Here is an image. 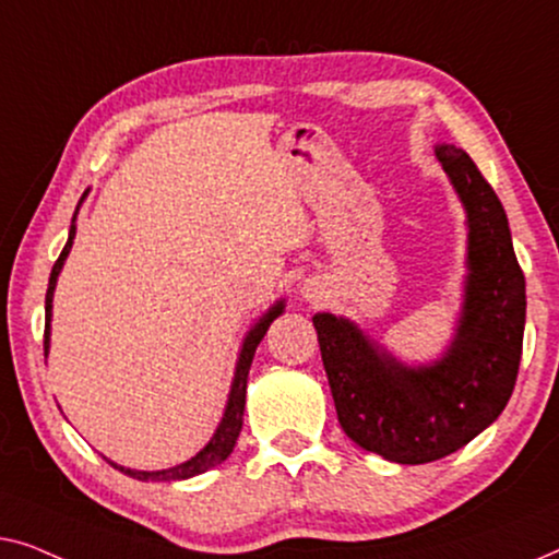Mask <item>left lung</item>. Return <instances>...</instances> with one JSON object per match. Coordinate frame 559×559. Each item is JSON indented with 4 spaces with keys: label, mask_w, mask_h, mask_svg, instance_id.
Segmentation results:
<instances>
[{
    "label": "left lung",
    "mask_w": 559,
    "mask_h": 559,
    "mask_svg": "<svg viewBox=\"0 0 559 559\" xmlns=\"http://www.w3.org/2000/svg\"><path fill=\"white\" fill-rule=\"evenodd\" d=\"M436 156L468 215L466 304L445 357L411 369L352 321L313 317L342 430L411 466L451 455L499 418L516 384L526 317L524 273L497 192L463 148L443 144Z\"/></svg>",
    "instance_id": "left-lung-1"
}]
</instances>
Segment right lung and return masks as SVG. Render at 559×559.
<instances>
[{
    "label": "right lung",
    "mask_w": 559,
    "mask_h": 559,
    "mask_svg": "<svg viewBox=\"0 0 559 559\" xmlns=\"http://www.w3.org/2000/svg\"><path fill=\"white\" fill-rule=\"evenodd\" d=\"M78 212V210H75ZM73 223H75V215H73ZM73 238H75V225H70V235H68V242L66 248H62V253L58 261L52 265V273H50V286H47V296H45V357H47V344H50V311H52V290H55V281H58V273L62 269V263H66V258L70 253V246H73ZM283 311V301H278L273 309L265 313V317L258 321V324L250 329V334L246 336V342H242V352H240V359H238V367H235V380H233V390H230V400H227V407H225V415H223V423H219V428L215 430V436L207 445L202 448V451L194 455V459L179 463L175 468H164V471H133V468H123V466H116L111 463L114 468L123 471L126 476H133L139 478V481H182V478H192L198 474H204V471L215 468L223 463L227 455L233 453L235 448V440L240 436V428H242V411H246V388H248V369H250V361H253L255 355V347L261 344V340L269 332L271 321L278 317Z\"/></svg>",
    "instance_id": "obj_1"
}]
</instances>
